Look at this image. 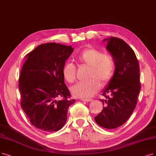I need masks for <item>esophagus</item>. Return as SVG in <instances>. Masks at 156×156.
<instances>
[{"instance_id":"obj_1","label":"esophagus","mask_w":156,"mask_h":156,"mask_svg":"<svg viewBox=\"0 0 156 156\" xmlns=\"http://www.w3.org/2000/svg\"><path fill=\"white\" fill-rule=\"evenodd\" d=\"M83 101H84V102H91L92 101V99H90V98H83V99H81Z\"/></svg>"}]
</instances>
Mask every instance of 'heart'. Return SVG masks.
<instances>
[{
    "label": "heart",
    "instance_id": "obj_1",
    "mask_svg": "<svg viewBox=\"0 0 156 156\" xmlns=\"http://www.w3.org/2000/svg\"><path fill=\"white\" fill-rule=\"evenodd\" d=\"M76 61L80 65L90 67L89 73L90 80L80 82L72 87V94L77 97H91L100 89L101 83L99 79L104 83L109 82L113 77L116 65L113 57L106 54L94 48L84 49L76 58ZM76 66L71 63L67 62L63 67L62 73L66 82L72 83L76 79Z\"/></svg>",
    "mask_w": 156,
    "mask_h": 156
}]
</instances>
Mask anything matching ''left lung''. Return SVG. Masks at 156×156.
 Segmentation results:
<instances>
[{
	"instance_id": "8db88e82",
	"label": "left lung",
	"mask_w": 156,
	"mask_h": 156,
	"mask_svg": "<svg viewBox=\"0 0 156 156\" xmlns=\"http://www.w3.org/2000/svg\"><path fill=\"white\" fill-rule=\"evenodd\" d=\"M106 48L113 57L116 68L113 77L103 90L102 111L95 117L100 126L115 129L121 126L131 115L141 90L140 66L133 50L123 40L111 37L104 39ZM109 93L110 96H106Z\"/></svg>"
}]
</instances>
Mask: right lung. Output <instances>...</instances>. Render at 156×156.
I'll list each match as a JSON object with an SVG mask.
<instances>
[{
  "label": "right lung",
  "instance_id": "add662e5",
  "mask_svg": "<svg viewBox=\"0 0 156 156\" xmlns=\"http://www.w3.org/2000/svg\"><path fill=\"white\" fill-rule=\"evenodd\" d=\"M73 51L72 46L44 43L29 53L23 62L18 80L21 107L32 125L43 131L63 127L68 109L76 102L70 99L62 73Z\"/></svg>",
  "mask_w": 156,
  "mask_h": 156
}]
</instances>
